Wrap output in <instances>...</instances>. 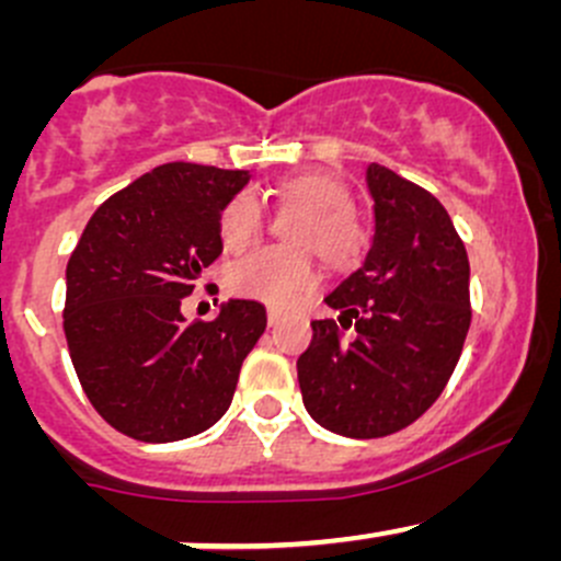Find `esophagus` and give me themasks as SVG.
<instances>
[{
  "label": "esophagus",
  "instance_id": "1",
  "mask_svg": "<svg viewBox=\"0 0 561 561\" xmlns=\"http://www.w3.org/2000/svg\"><path fill=\"white\" fill-rule=\"evenodd\" d=\"M282 322V312L279 309H268V325L274 328V325H279Z\"/></svg>",
  "mask_w": 561,
  "mask_h": 561
}]
</instances>
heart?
I'll list each match as a JSON object with an SVG mask.
<instances>
[{"mask_svg": "<svg viewBox=\"0 0 561 561\" xmlns=\"http://www.w3.org/2000/svg\"><path fill=\"white\" fill-rule=\"evenodd\" d=\"M282 206L301 214L290 228V244L314 249L331 268H350L364 254L366 233L350 208L344 181L325 171H298L279 175L271 186ZM263 208L247 192L230 197L219 211V239L228 252L252 247L263 233ZM317 285L312 254L295 247H265L230 265L228 287L241 298L287 309Z\"/></svg>", "mask_w": 561, "mask_h": 561, "instance_id": "1", "label": "heart"}]
</instances>
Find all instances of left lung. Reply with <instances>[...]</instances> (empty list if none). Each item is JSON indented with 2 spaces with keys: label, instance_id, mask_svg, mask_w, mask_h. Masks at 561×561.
Returning a JSON list of instances; mask_svg holds the SVG:
<instances>
[{
  "label": "left lung",
  "instance_id": "1",
  "mask_svg": "<svg viewBox=\"0 0 561 561\" xmlns=\"http://www.w3.org/2000/svg\"><path fill=\"white\" fill-rule=\"evenodd\" d=\"M366 181L375 241L325 298L339 320H314L298 358L309 415L353 439L415 423L448 386L472 322L467 249L443 203L377 162Z\"/></svg>",
  "mask_w": 561,
  "mask_h": 561
}]
</instances>
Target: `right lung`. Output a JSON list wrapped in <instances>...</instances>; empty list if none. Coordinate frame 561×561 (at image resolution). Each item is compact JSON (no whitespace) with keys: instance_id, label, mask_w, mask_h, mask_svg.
<instances>
[{"instance_id":"1","label":"right lung","mask_w":561,"mask_h":561,"mask_svg":"<svg viewBox=\"0 0 561 561\" xmlns=\"http://www.w3.org/2000/svg\"><path fill=\"white\" fill-rule=\"evenodd\" d=\"M247 171L168 162L111 195L67 263L65 336L83 393L116 432L175 443L228 412L249 350L265 331L257 301L186 322L181 298L222 252L219 211Z\"/></svg>"}]
</instances>
